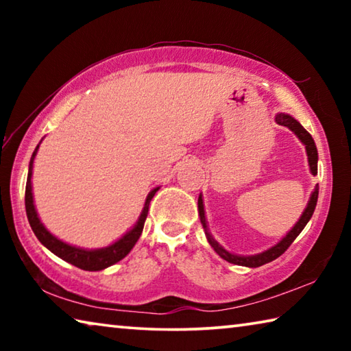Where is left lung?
<instances>
[{"mask_svg": "<svg viewBox=\"0 0 351 351\" xmlns=\"http://www.w3.org/2000/svg\"><path fill=\"white\" fill-rule=\"evenodd\" d=\"M276 122L278 123V125L288 127L291 132H293L297 138L300 139L302 144H304L306 148L308 164H310L311 173L317 175V148H316V144H314V139L311 138V134L308 133L306 130L302 127L293 116L285 114V112H278V114L276 116ZM317 197H319V184L314 187V192L311 193L310 201H308V206L305 207V210H304V213H302V217L299 218V221L294 224V228L291 229L289 232L277 243V245H274L269 249H266L265 252H260L255 255H235V254L228 252L223 246L218 245V241H215V239H213L212 234L209 232V229H207V221H206V215H204V204H203V198H201V195L198 198V212H199L201 224H203V228H204V234L207 237V241H209V245L213 247V251H215L219 257L224 258L226 261H229V263H234V265L247 266V268H258V266L269 263V261L276 260L277 257H280V255L291 246V243L297 239V235L304 230L306 223L311 219L314 209H316V204H317Z\"/></svg>", "mask_w": 351, "mask_h": 351, "instance_id": "obj_1", "label": "left lung"}]
</instances>
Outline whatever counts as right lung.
I'll return each mask as SVG.
<instances>
[{
  "instance_id": "1",
  "label": "right lung",
  "mask_w": 351,
  "mask_h": 351,
  "mask_svg": "<svg viewBox=\"0 0 351 351\" xmlns=\"http://www.w3.org/2000/svg\"><path fill=\"white\" fill-rule=\"evenodd\" d=\"M41 142V141H40ZM40 144L35 148V152L32 153L31 162H29V173H27V182H26V195H25V204H26V215L29 219V224L34 230V234L40 243L43 246H46L52 254H56L57 257H60L62 260L68 261V263L77 266V268L85 269V271H102L108 266L117 263L121 261L125 255L132 251L133 246L136 245V241L139 240V237L142 234V229H144V223L147 219V213H148V206H150V201L154 197V193L158 192L159 187L153 189L148 197L145 199L144 209H142L141 217L138 219V223L133 226L132 230L119 239L117 241L112 243V245L106 246V247H100V249H82V247H75L71 246L68 243H64L62 240H58L57 237L52 235L49 230H47L43 223L40 221V218L37 215V210H35L34 206V195H32V164L35 159V154H37Z\"/></svg>"
}]
</instances>
